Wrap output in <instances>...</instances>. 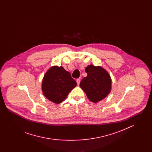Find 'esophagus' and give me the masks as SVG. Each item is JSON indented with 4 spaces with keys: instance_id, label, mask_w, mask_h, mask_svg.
I'll return each instance as SVG.
<instances>
[{
    "instance_id": "34e87169",
    "label": "esophagus",
    "mask_w": 152,
    "mask_h": 152,
    "mask_svg": "<svg viewBox=\"0 0 152 152\" xmlns=\"http://www.w3.org/2000/svg\"><path fill=\"white\" fill-rule=\"evenodd\" d=\"M76 82H77V85L79 86L80 84V79H77L76 80Z\"/></svg>"
}]
</instances>
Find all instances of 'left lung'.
<instances>
[{
  "mask_svg": "<svg viewBox=\"0 0 152 152\" xmlns=\"http://www.w3.org/2000/svg\"><path fill=\"white\" fill-rule=\"evenodd\" d=\"M85 71L87 76L80 82L81 89L94 102L104 99L111 90L112 80L108 73L101 66L93 65H88Z\"/></svg>",
  "mask_w": 152,
  "mask_h": 152,
  "instance_id": "left-lung-1",
  "label": "left lung"
}]
</instances>
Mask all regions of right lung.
Wrapping results in <instances>:
<instances>
[{
    "label": "right lung",
    "instance_id": "add662e5",
    "mask_svg": "<svg viewBox=\"0 0 152 152\" xmlns=\"http://www.w3.org/2000/svg\"><path fill=\"white\" fill-rule=\"evenodd\" d=\"M77 83L63 66H53L45 73L42 82L43 94L50 101L59 104L64 101Z\"/></svg>",
    "mask_w": 152,
    "mask_h": 152
}]
</instances>
